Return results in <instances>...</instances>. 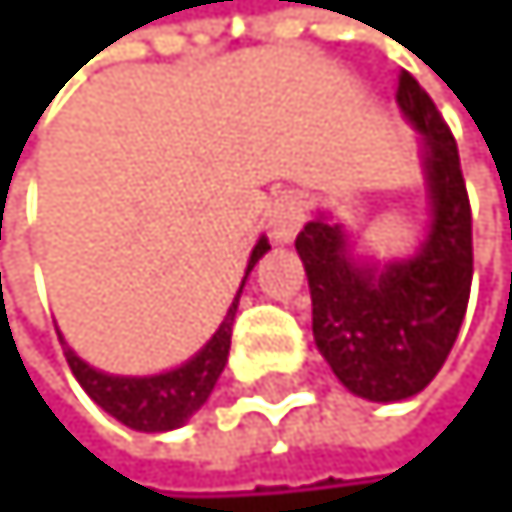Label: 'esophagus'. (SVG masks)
I'll return each instance as SVG.
<instances>
[{"label":"esophagus","mask_w":512,"mask_h":512,"mask_svg":"<svg viewBox=\"0 0 512 512\" xmlns=\"http://www.w3.org/2000/svg\"><path fill=\"white\" fill-rule=\"evenodd\" d=\"M269 234L275 243H291L304 224V201L295 192H282L269 201Z\"/></svg>","instance_id":"obj_1"}]
</instances>
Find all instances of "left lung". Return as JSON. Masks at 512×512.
<instances>
[{
	"mask_svg": "<svg viewBox=\"0 0 512 512\" xmlns=\"http://www.w3.org/2000/svg\"><path fill=\"white\" fill-rule=\"evenodd\" d=\"M397 105L423 137L433 224L413 259L365 266L340 224L314 217L295 240L314 304V343L333 375L365 401L420 394L452 352L471 295V205L458 147L433 99L407 70Z\"/></svg>",
	"mask_w": 512,
	"mask_h": 512,
	"instance_id": "1",
	"label": "left lung"
}]
</instances>
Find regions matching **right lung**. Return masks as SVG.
<instances>
[{
  "label": "right lung",
  "instance_id": "add662e5",
  "mask_svg": "<svg viewBox=\"0 0 512 512\" xmlns=\"http://www.w3.org/2000/svg\"><path fill=\"white\" fill-rule=\"evenodd\" d=\"M266 250H269V240L262 237L250 253L246 275H250V269L262 259ZM240 291H243V285H240ZM240 291H237L234 304H230L224 323L205 343V349L195 352L185 365L172 368V372L147 375V378L105 375V372H95L92 365L82 362L70 346H66V362H70L82 391H86L105 413L121 420L124 426H131V430H140V433L176 430V426H182L201 404L208 401V394L214 391L217 378H221V372H224L227 352H230V330H234V317H237V304H240Z\"/></svg>",
  "mask_w": 512,
  "mask_h": 512
}]
</instances>
